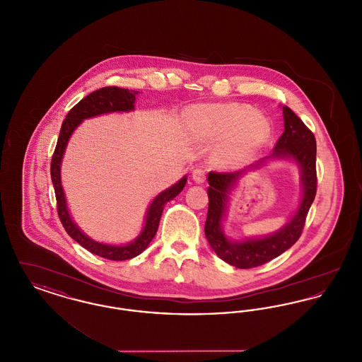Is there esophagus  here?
I'll use <instances>...</instances> for the list:
<instances>
[{
  "label": "esophagus",
  "instance_id": "esophagus-1",
  "mask_svg": "<svg viewBox=\"0 0 362 362\" xmlns=\"http://www.w3.org/2000/svg\"><path fill=\"white\" fill-rule=\"evenodd\" d=\"M191 176H192V180H194L195 183H198V185L204 183V182H205V179H206V173H205L204 170H201V168L194 170L192 173H191Z\"/></svg>",
  "mask_w": 362,
  "mask_h": 362
}]
</instances>
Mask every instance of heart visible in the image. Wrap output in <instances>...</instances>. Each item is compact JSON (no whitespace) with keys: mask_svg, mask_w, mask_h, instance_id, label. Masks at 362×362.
I'll list each match as a JSON object with an SVG mask.
<instances>
[{"mask_svg":"<svg viewBox=\"0 0 362 362\" xmlns=\"http://www.w3.org/2000/svg\"><path fill=\"white\" fill-rule=\"evenodd\" d=\"M191 129L199 141L224 137L218 160L235 165L252 155L266 142L272 124L262 112L239 103L202 104L191 110Z\"/></svg>","mask_w":362,"mask_h":362,"instance_id":"heart-1","label":"heart"}]
</instances>
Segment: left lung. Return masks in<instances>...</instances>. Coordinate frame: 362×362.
<instances>
[{
	"instance_id": "obj_1",
	"label": "left lung",
	"mask_w": 362,
	"mask_h": 362,
	"mask_svg": "<svg viewBox=\"0 0 362 362\" xmlns=\"http://www.w3.org/2000/svg\"><path fill=\"white\" fill-rule=\"evenodd\" d=\"M284 133L278 139L273 153L230 173L207 175L209 209L205 235L213 251L228 264L238 269H251L279 257L298 240L305 217L316 195V139L310 129L286 105L282 107ZM270 160H289L300 173L302 197L288 221L278 231L264 237L245 238L240 241L228 237L223 221L233 192L240 179Z\"/></svg>"
}]
</instances>
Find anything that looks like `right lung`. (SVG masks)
<instances>
[{
    "instance_id": "right-lung-1",
    "label": "right lung",
    "mask_w": 362,
    "mask_h": 362,
    "mask_svg": "<svg viewBox=\"0 0 362 362\" xmlns=\"http://www.w3.org/2000/svg\"><path fill=\"white\" fill-rule=\"evenodd\" d=\"M138 93H139L138 90H129V89H123L118 86H105V88L89 93L86 98L76 104L68 112L66 119L62 123L58 142H57V148H55V152L52 156V186H54L57 205H58V216H59V220L64 225L65 230L68 232V235L73 240L77 241L89 252L99 255L102 258L110 259V260H126V259L134 258L142 251L146 250L149 243L155 238L164 205L167 202L173 201V198L176 195H179L182 192V189H185L186 182H187V175H185L182 179H179L171 187L158 192L152 199V202L146 209L142 229L138 233L136 239H133L126 244H108V243L93 240L92 238H89L73 220L69 207H68L65 191L62 187L61 165H62V158L65 155L70 137L83 122L89 118L104 115V114L134 111L136 96Z\"/></svg>"
}]
</instances>
